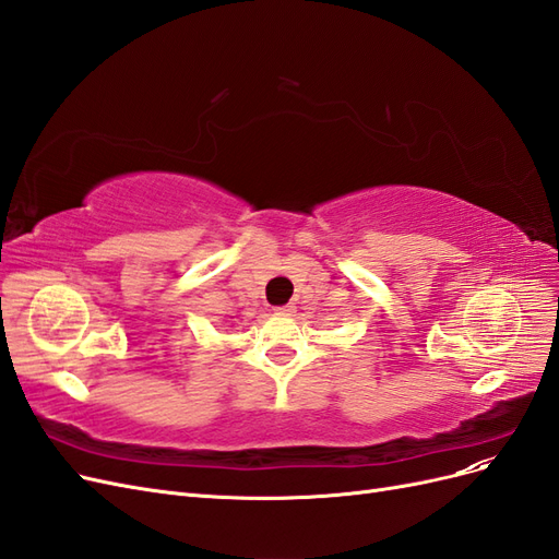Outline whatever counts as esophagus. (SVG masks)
<instances>
[{"mask_svg": "<svg viewBox=\"0 0 559 559\" xmlns=\"http://www.w3.org/2000/svg\"><path fill=\"white\" fill-rule=\"evenodd\" d=\"M275 312H277V314H294V312H296V306H294V302H286V306L275 308Z\"/></svg>", "mask_w": 559, "mask_h": 559, "instance_id": "1", "label": "esophagus"}]
</instances>
